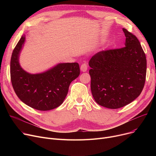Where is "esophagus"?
Returning a JSON list of instances; mask_svg holds the SVG:
<instances>
[{"instance_id": "esophagus-1", "label": "esophagus", "mask_w": 156, "mask_h": 156, "mask_svg": "<svg viewBox=\"0 0 156 156\" xmlns=\"http://www.w3.org/2000/svg\"><path fill=\"white\" fill-rule=\"evenodd\" d=\"M87 64L86 62H84L81 65V67H80V69L81 71L83 72H85L87 70Z\"/></svg>"}]
</instances>
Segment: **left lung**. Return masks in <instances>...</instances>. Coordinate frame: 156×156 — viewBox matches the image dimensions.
Here are the masks:
<instances>
[{
    "instance_id": "obj_1",
    "label": "left lung",
    "mask_w": 156,
    "mask_h": 156,
    "mask_svg": "<svg viewBox=\"0 0 156 156\" xmlns=\"http://www.w3.org/2000/svg\"><path fill=\"white\" fill-rule=\"evenodd\" d=\"M125 47L97 52L89 61L91 91L103 107L118 109L133 101L144 87L147 59L138 38L122 28Z\"/></svg>"
}]
</instances>
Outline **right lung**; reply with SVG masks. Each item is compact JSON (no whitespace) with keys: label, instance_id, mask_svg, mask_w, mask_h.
Instances as JSON below:
<instances>
[{"label":"right lung","instance_id":"1","mask_svg":"<svg viewBox=\"0 0 156 156\" xmlns=\"http://www.w3.org/2000/svg\"><path fill=\"white\" fill-rule=\"evenodd\" d=\"M24 40L25 37L22 36L11 59V80L16 94L23 102L37 110L48 111L59 107L68 94L71 81L80 75L78 63H61L46 72L30 74L19 64Z\"/></svg>","mask_w":156,"mask_h":156}]
</instances>
